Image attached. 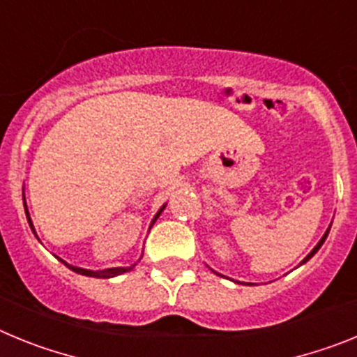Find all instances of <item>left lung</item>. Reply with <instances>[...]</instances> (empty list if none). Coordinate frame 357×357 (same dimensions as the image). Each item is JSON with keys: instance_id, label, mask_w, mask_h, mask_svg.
I'll return each instance as SVG.
<instances>
[{"instance_id": "1", "label": "left lung", "mask_w": 357, "mask_h": 357, "mask_svg": "<svg viewBox=\"0 0 357 357\" xmlns=\"http://www.w3.org/2000/svg\"><path fill=\"white\" fill-rule=\"evenodd\" d=\"M329 229H331V227H329ZM329 229H327V232H326V234H324V238H321V239H320V241H318V245H317V247H314V248H313V250L309 252V254H307V257H305V259H304V261H302V263H301V264H304V263H305V261H309V259H311V257H313V255H314V254H317V252H318V248H320V247H321V245H324V241H326L327 234H329Z\"/></svg>"}]
</instances>
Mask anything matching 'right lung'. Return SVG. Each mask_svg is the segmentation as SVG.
Segmentation results:
<instances>
[{
    "label": "right lung",
    "instance_id": "1",
    "mask_svg": "<svg viewBox=\"0 0 357 357\" xmlns=\"http://www.w3.org/2000/svg\"><path fill=\"white\" fill-rule=\"evenodd\" d=\"M164 207H166V206H162V209H160L159 213H157V216L153 218V222H151V225L155 223V220H157V218H159V214L162 213ZM24 211H26V206H24ZM26 218H28V223H30L31 230H33V225H31V220H30V216H28V211H26ZM33 234H36V230H33ZM61 261H62V259H61ZM62 263H64L66 266L69 268V270H73V272L80 273V275L98 277V279H110V277H116V275H121V273H125V272H130L132 268H134V264H132V266H128V268H107V270H98V272H93V270H85V268L71 266V264H68V263H66V261H62Z\"/></svg>",
    "mask_w": 357,
    "mask_h": 357
}]
</instances>
